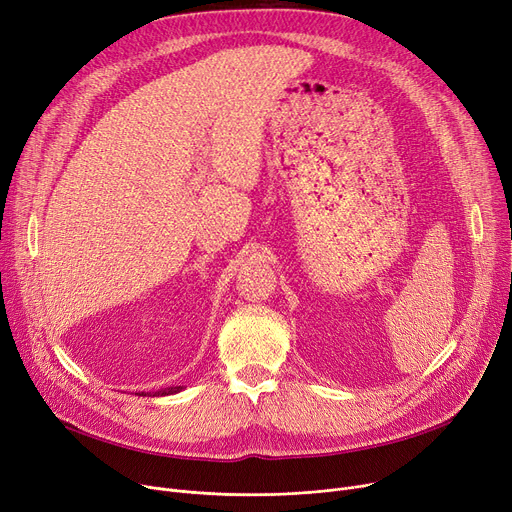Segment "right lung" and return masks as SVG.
<instances>
[{
    "label": "right lung",
    "instance_id": "add662e5",
    "mask_svg": "<svg viewBox=\"0 0 512 512\" xmlns=\"http://www.w3.org/2000/svg\"><path fill=\"white\" fill-rule=\"evenodd\" d=\"M182 392V386H170V388H161L157 392H143V396H168V394H178Z\"/></svg>",
    "mask_w": 512,
    "mask_h": 512
}]
</instances>
